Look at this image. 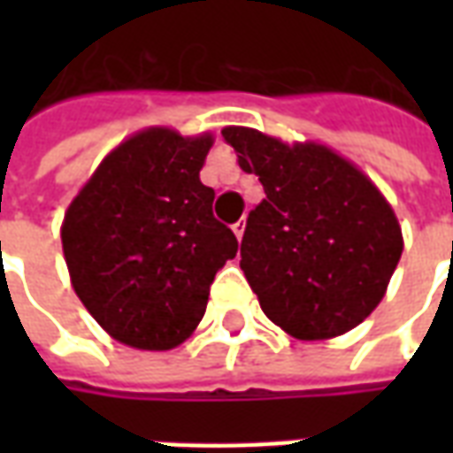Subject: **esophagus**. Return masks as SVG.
Wrapping results in <instances>:
<instances>
[{"mask_svg":"<svg viewBox=\"0 0 453 453\" xmlns=\"http://www.w3.org/2000/svg\"><path fill=\"white\" fill-rule=\"evenodd\" d=\"M233 233L237 235V240H242V233H245V218H240L235 226H233Z\"/></svg>","mask_w":453,"mask_h":453,"instance_id":"obj_1","label":"esophagus"}]
</instances>
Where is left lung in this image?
I'll list each match as a JSON object with an SVG mask.
<instances>
[{
	"mask_svg": "<svg viewBox=\"0 0 453 453\" xmlns=\"http://www.w3.org/2000/svg\"><path fill=\"white\" fill-rule=\"evenodd\" d=\"M266 198L250 211L240 266L265 315L296 340H327L369 318L403 255L388 201L323 145L223 128Z\"/></svg>",
	"mask_w": 453,
	"mask_h": 453,
	"instance_id": "8db88e82",
	"label": "left lung"
}]
</instances>
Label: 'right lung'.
Returning a JSON list of instances; mask_svg holds the SVG:
<instances>
[{
	"mask_svg": "<svg viewBox=\"0 0 453 453\" xmlns=\"http://www.w3.org/2000/svg\"><path fill=\"white\" fill-rule=\"evenodd\" d=\"M211 135L150 128L120 142L77 194L63 223L74 294L113 340L172 349L206 313L218 269L237 255L201 184Z\"/></svg>",
	"mask_w": 453,
	"mask_h": 453,
	"instance_id": "add662e5",
	"label": "right lung"
}]
</instances>
